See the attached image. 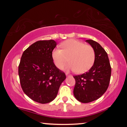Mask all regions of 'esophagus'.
<instances>
[{"label": "esophagus", "instance_id": "esophagus-1", "mask_svg": "<svg viewBox=\"0 0 127 127\" xmlns=\"http://www.w3.org/2000/svg\"><path fill=\"white\" fill-rule=\"evenodd\" d=\"M66 75L67 76H71V75H70V74H67V73H66Z\"/></svg>", "mask_w": 127, "mask_h": 127}]
</instances>
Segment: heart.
Listing matches in <instances>:
<instances>
[{"instance_id":"b5f03b06","label":"heart","mask_w":127,"mask_h":127,"mask_svg":"<svg viewBox=\"0 0 127 127\" xmlns=\"http://www.w3.org/2000/svg\"><path fill=\"white\" fill-rule=\"evenodd\" d=\"M62 49L55 48L52 51V58L55 66L62 69L68 62L71 63L66 70H72L79 73L87 72L93 66L95 60V51L90 45L80 41L69 39L61 44Z\"/></svg>"}]
</instances>
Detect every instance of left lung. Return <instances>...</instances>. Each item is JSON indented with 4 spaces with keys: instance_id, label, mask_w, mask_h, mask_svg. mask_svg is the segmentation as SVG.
I'll return each instance as SVG.
<instances>
[{
    "instance_id": "8db88e82",
    "label": "left lung",
    "mask_w": 127,
    "mask_h": 127,
    "mask_svg": "<svg viewBox=\"0 0 127 127\" xmlns=\"http://www.w3.org/2000/svg\"><path fill=\"white\" fill-rule=\"evenodd\" d=\"M86 42L95 51L94 64L88 72L73 76L76 81L74 96L82 103H89L98 99L106 91L112 72L108 55L103 48L93 40H87Z\"/></svg>"
}]
</instances>
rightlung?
Here are the masks:
<instances>
[{"instance_id": "1", "label": "right lung", "mask_w": 127, "mask_h": 127, "mask_svg": "<svg viewBox=\"0 0 127 127\" xmlns=\"http://www.w3.org/2000/svg\"><path fill=\"white\" fill-rule=\"evenodd\" d=\"M56 46L54 40L37 41L24 51L21 58L18 74L22 89L38 103L54 99L66 79L65 73L57 68L52 58Z\"/></svg>"}]
</instances>
